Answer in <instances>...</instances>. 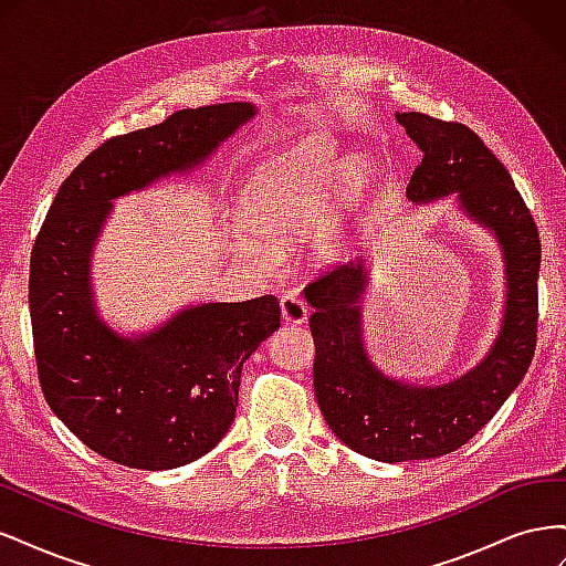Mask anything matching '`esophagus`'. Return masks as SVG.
Listing matches in <instances>:
<instances>
[{
  "label": "esophagus",
  "mask_w": 566,
  "mask_h": 566,
  "mask_svg": "<svg viewBox=\"0 0 566 566\" xmlns=\"http://www.w3.org/2000/svg\"><path fill=\"white\" fill-rule=\"evenodd\" d=\"M281 314L287 323H304L310 316V306H306L297 295L285 293L281 295Z\"/></svg>",
  "instance_id": "obj_1"
}]
</instances>
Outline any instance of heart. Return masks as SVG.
Instances as JSON below:
<instances>
[{"instance_id":"1","label":"heart","mask_w":566,"mask_h":566,"mask_svg":"<svg viewBox=\"0 0 566 566\" xmlns=\"http://www.w3.org/2000/svg\"><path fill=\"white\" fill-rule=\"evenodd\" d=\"M333 153L316 144H302L281 160L262 167L245 186L241 217L260 235L285 238L314 219L312 248L321 254L335 248L339 221L352 210L361 169L349 167L342 181L321 202L318 188L331 175ZM241 250L254 260H271L273 248L260 238H241Z\"/></svg>"}]
</instances>
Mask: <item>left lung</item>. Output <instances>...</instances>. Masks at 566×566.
<instances>
[{
    "instance_id": "1",
    "label": "left lung",
    "mask_w": 566,
    "mask_h": 566,
    "mask_svg": "<svg viewBox=\"0 0 566 566\" xmlns=\"http://www.w3.org/2000/svg\"><path fill=\"white\" fill-rule=\"evenodd\" d=\"M422 148L406 188L413 202L458 193L462 208L499 235L507 264L503 333L465 378L443 387H410L385 378L364 352L358 297L364 262L333 264L306 283L304 297L316 356L314 391L333 434L356 453L382 462L451 453L482 430L520 385L538 339V229L505 165L462 123L399 113Z\"/></svg>"
}]
</instances>
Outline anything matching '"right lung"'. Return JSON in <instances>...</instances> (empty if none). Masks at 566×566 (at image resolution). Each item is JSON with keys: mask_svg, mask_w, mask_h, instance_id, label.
<instances>
[{"mask_svg": "<svg viewBox=\"0 0 566 566\" xmlns=\"http://www.w3.org/2000/svg\"><path fill=\"white\" fill-rule=\"evenodd\" d=\"M252 115L233 101L111 136L61 184L32 245L28 302L44 399L117 465L172 470L210 453L235 418L245 358L281 325V304L273 295L202 304L123 339L94 314V238L113 198L200 163Z\"/></svg>", "mask_w": 566, "mask_h": 566, "instance_id": "add662e5", "label": "right lung"}]
</instances>
